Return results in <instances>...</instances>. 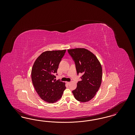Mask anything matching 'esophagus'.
Returning <instances> with one entry per match:
<instances>
[{
	"label": "esophagus",
	"mask_w": 135,
	"mask_h": 135,
	"mask_svg": "<svg viewBox=\"0 0 135 135\" xmlns=\"http://www.w3.org/2000/svg\"><path fill=\"white\" fill-rule=\"evenodd\" d=\"M66 84H67L68 85H69V84H70V82H66Z\"/></svg>",
	"instance_id": "obj_1"
}]
</instances>
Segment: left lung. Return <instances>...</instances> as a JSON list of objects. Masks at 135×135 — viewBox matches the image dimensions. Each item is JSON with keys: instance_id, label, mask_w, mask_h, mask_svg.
Instances as JSON below:
<instances>
[{"instance_id": "8db88e82", "label": "left lung", "mask_w": 135, "mask_h": 135, "mask_svg": "<svg viewBox=\"0 0 135 135\" xmlns=\"http://www.w3.org/2000/svg\"><path fill=\"white\" fill-rule=\"evenodd\" d=\"M74 60L77 74L81 73V80L72 93L77 101L86 102L92 99L99 89L102 78L101 65L96 56L84 48L68 50Z\"/></svg>"}]
</instances>
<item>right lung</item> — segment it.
<instances>
[{
    "instance_id": "add662e5",
    "label": "right lung",
    "mask_w": 135,
    "mask_h": 135,
    "mask_svg": "<svg viewBox=\"0 0 135 135\" xmlns=\"http://www.w3.org/2000/svg\"><path fill=\"white\" fill-rule=\"evenodd\" d=\"M66 51H45L36 59L33 65L31 78L33 86L41 99L47 103L57 102L66 89L65 83L59 80L56 81L55 79L59 65Z\"/></svg>"
}]
</instances>
